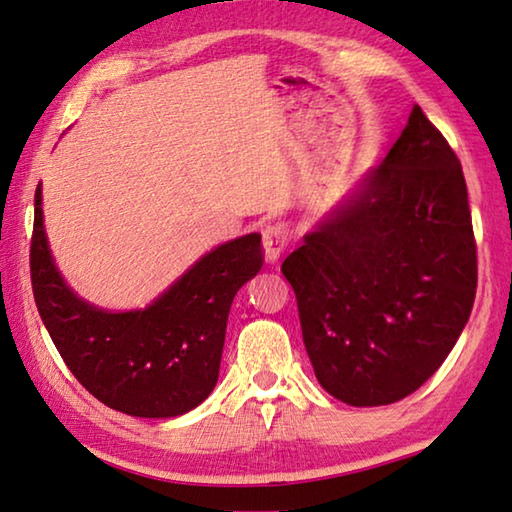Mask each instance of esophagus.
<instances>
[{
  "mask_svg": "<svg viewBox=\"0 0 512 512\" xmlns=\"http://www.w3.org/2000/svg\"><path fill=\"white\" fill-rule=\"evenodd\" d=\"M292 240V231L285 222H270L267 227L263 229V247H265V256L267 261H276L279 258L285 247L290 245Z\"/></svg>",
  "mask_w": 512,
  "mask_h": 512,
  "instance_id": "obj_1",
  "label": "esophagus"
}]
</instances>
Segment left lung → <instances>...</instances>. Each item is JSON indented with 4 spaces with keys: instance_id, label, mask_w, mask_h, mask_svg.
Returning a JSON list of instances; mask_svg holds the SVG:
<instances>
[{
    "instance_id": "1",
    "label": "left lung",
    "mask_w": 512,
    "mask_h": 512,
    "mask_svg": "<svg viewBox=\"0 0 512 512\" xmlns=\"http://www.w3.org/2000/svg\"><path fill=\"white\" fill-rule=\"evenodd\" d=\"M281 272L330 396L391 405L438 371L472 312L477 242L461 161L418 105L362 191Z\"/></svg>"
}]
</instances>
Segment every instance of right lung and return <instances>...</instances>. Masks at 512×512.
<instances>
[{
	"label": "right lung",
	"instance_id": "1",
	"mask_svg": "<svg viewBox=\"0 0 512 512\" xmlns=\"http://www.w3.org/2000/svg\"><path fill=\"white\" fill-rule=\"evenodd\" d=\"M261 267V233H249L202 256L148 308H94L67 288L53 265L42 188H35V306L74 378L103 405L128 416H182L209 398L218 382L231 301Z\"/></svg>",
	"mask_w": 512,
	"mask_h": 512
}]
</instances>
